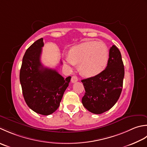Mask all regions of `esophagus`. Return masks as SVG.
<instances>
[{"label":"esophagus","mask_w":147,"mask_h":147,"mask_svg":"<svg viewBox=\"0 0 147 147\" xmlns=\"http://www.w3.org/2000/svg\"><path fill=\"white\" fill-rule=\"evenodd\" d=\"M77 81H78V79H77V77H76V76H72L71 77V82H72V83H75V82H76Z\"/></svg>","instance_id":"esophagus-1"}]
</instances>
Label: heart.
Listing matches in <instances>:
<instances>
[{"instance_id":"heart-1","label":"heart","mask_w":147,"mask_h":147,"mask_svg":"<svg viewBox=\"0 0 147 147\" xmlns=\"http://www.w3.org/2000/svg\"><path fill=\"white\" fill-rule=\"evenodd\" d=\"M109 59V49L102 42L88 40L73 47L69 55L65 56L66 64H79V70L84 76L93 77L105 70Z\"/></svg>"}]
</instances>
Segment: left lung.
I'll use <instances>...</instances> for the list:
<instances>
[{
    "label": "left lung",
    "mask_w": 147,
    "mask_h": 147,
    "mask_svg": "<svg viewBox=\"0 0 147 147\" xmlns=\"http://www.w3.org/2000/svg\"><path fill=\"white\" fill-rule=\"evenodd\" d=\"M124 67L121 52L113 45L105 69L97 76L81 80L86 91L82 103L87 110L101 114L114 105L122 92Z\"/></svg>",
    "instance_id": "left-lung-1"
}]
</instances>
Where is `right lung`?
<instances>
[{
  "label": "right lung",
  "instance_id": "add662e5",
  "mask_svg": "<svg viewBox=\"0 0 147 147\" xmlns=\"http://www.w3.org/2000/svg\"><path fill=\"white\" fill-rule=\"evenodd\" d=\"M43 46L41 38L26 51L20 80L24 99L30 109L39 114L48 115L58 109L71 77L64 79L56 70L42 65L40 55Z\"/></svg>",
  "mask_w": 147,
  "mask_h": 147
}]
</instances>
